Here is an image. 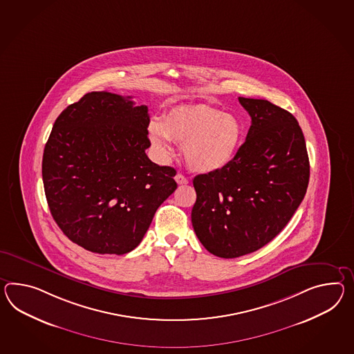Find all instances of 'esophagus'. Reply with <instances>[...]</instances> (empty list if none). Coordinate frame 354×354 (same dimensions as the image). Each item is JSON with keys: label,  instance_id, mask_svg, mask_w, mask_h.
<instances>
[{"label": "esophagus", "instance_id": "obj_1", "mask_svg": "<svg viewBox=\"0 0 354 354\" xmlns=\"http://www.w3.org/2000/svg\"><path fill=\"white\" fill-rule=\"evenodd\" d=\"M175 180L178 184H188L189 180L183 175V174H176V176H175Z\"/></svg>", "mask_w": 354, "mask_h": 354}]
</instances>
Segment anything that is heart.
Returning a JSON list of instances; mask_svg holds the SVG:
<instances>
[{"mask_svg":"<svg viewBox=\"0 0 354 354\" xmlns=\"http://www.w3.org/2000/svg\"><path fill=\"white\" fill-rule=\"evenodd\" d=\"M148 134L161 157L173 155L171 140L183 145L187 165L196 173H215L234 160L244 137V127L232 113L206 104L180 106L151 121Z\"/></svg>","mask_w":354,"mask_h":354,"instance_id":"b5f03b06","label":"heart"}]
</instances>
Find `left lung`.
I'll list each match as a JSON object with an SVG mask.
<instances>
[{
    "label": "left lung",
    "mask_w": 354,
    "mask_h": 354,
    "mask_svg": "<svg viewBox=\"0 0 354 354\" xmlns=\"http://www.w3.org/2000/svg\"><path fill=\"white\" fill-rule=\"evenodd\" d=\"M250 125L233 161L193 179L192 224L203 247L221 259L262 248L284 229L310 180L306 140L297 119L266 100L239 97Z\"/></svg>",
    "instance_id": "1"
}]
</instances>
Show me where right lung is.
I'll return each mask as SVG.
<instances>
[{"label":"right lung","instance_id":"obj_1","mask_svg":"<svg viewBox=\"0 0 354 354\" xmlns=\"http://www.w3.org/2000/svg\"><path fill=\"white\" fill-rule=\"evenodd\" d=\"M148 107L91 92L55 121L42 160L52 217L70 241L100 254L138 247L157 208L176 189L170 166L146 155Z\"/></svg>","mask_w":354,"mask_h":354}]
</instances>
